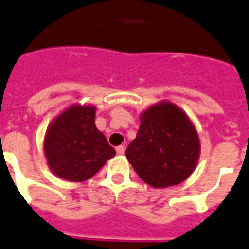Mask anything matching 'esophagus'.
<instances>
[{
  "label": "esophagus",
  "mask_w": 249,
  "mask_h": 249,
  "mask_svg": "<svg viewBox=\"0 0 249 249\" xmlns=\"http://www.w3.org/2000/svg\"><path fill=\"white\" fill-rule=\"evenodd\" d=\"M115 151H117V153H118V155H123V153H124V145L117 146V148H115Z\"/></svg>",
  "instance_id": "obj_1"
}]
</instances>
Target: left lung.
Returning a JSON list of instances; mask_svg holds the SVG:
<instances>
[{
	"mask_svg": "<svg viewBox=\"0 0 249 249\" xmlns=\"http://www.w3.org/2000/svg\"><path fill=\"white\" fill-rule=\"evenodd\" d=\"M200 148L190 117L175 104L160 101L140 114V128L127 146L126 157L146 184L166 188L194 173Z\"/></svg>",
	"mask_w": 249,
	"mask_h": 249,
	"instance_id": "8db88e82",
	"label": "left lung"
}]
</instances>
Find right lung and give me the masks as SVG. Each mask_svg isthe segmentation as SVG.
I'll use <instances>...</instances> for the list:
<instances>
[{"label": "right lung", "instance_id": "add662e5", "mask_svg": "<svg viewBox=\"0 0 249 249\" xmlns=\"http://www.w3.org/2000/svg\"><path fill=\"white\" fill-rule=\"evenodd\" d=\"M96 107L72 104L55 117L44 138L48 166L58 178L84 182L92 178L115 151L94 124Z\"/></svg>", "mask_w": 249, "mask_h": 249}]
</instances>
